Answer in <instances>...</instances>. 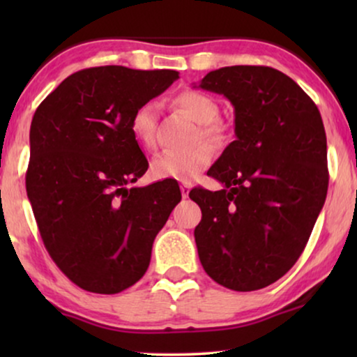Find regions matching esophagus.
Returning a JSON list of instances; mask_svg holds the SVG:
<instances>
[{"instance_id": "esophagus-1", "label": "esophagus", "mask_w": 357, "mask_h": 357, "mask_svg": "<svg viewBox=\"0 0 357 357\" xmlns=\"http://www.w3.org/2000/svg\"><path fill=\"white\" fill-rule=\"evenodd\" d=\"M180 190H182V197L183 198H188L190 190H192V183H190V182H182V183H180Z\"/></svg>"}]
</instances>
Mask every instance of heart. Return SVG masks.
<instances>
[{
    "label": "heart",
    "mask_w": 357,
    "mask_h": 357,
    "mask_svg": "<svg viewBox=\"0 0 357 357\" xmlns=\"http://www.w3.org/2000/svg\"><path fill=\"white\" fill-rule=\"evenodd\" d=\"M175 105L187 112L197 123L202 125L199 133L211 143L221 141V128L214 123L219 116L218 102L199 91H183L175 97ZM159 104L148 100L133 112L130 130L133 138L143 149L155 146V128H158ZM213 162V149L208 144H199L188 153L164 151L151 162V175L158 180H192L208 169Z\"/></svg>",
    "instance_id": "heart-1"
}]
</instances>
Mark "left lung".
I'll return each mask as SVG.
<instances>
[{"label": "left lung", "mask_w": 357, "mask_h": 357, "mask_svg": "<svg viewBox=\"0 0 357 357\" xmlns=\"http://www.w3.org/2000/svg\"><path fill=\"white\" fill-rule=\"evenodd\" d=\"M198 87L222 94L236 116V141L208 170L224 188L190 192L203 214L199 261L227 289H261L299 260L324 208V121L314 100L270 66L219 68Z\"/></svg>", "instance_id": "1"}]
</instances>
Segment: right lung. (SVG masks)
I'll use <instances>...</instances> for the list:
<instances>
[{
    "instance_id": "obj_1",
    "label": "right lung",
    "mask_w": 357,
    "mask_h": 357,
    "mask_svg": "<svg viewBox=\"0 0 357 357\" xmlns=\"http://www.w3.org/2000/svg\"><path fill=\"white\" fill-rule=\"evenodd\" d=\"M175 79L170 70L87 68L33 114L27 197L52 260L81 289L116 294L139 281L182 199L170 180L128 188L148 170L131 115Z\"/></svg>"
}]
</instances>
